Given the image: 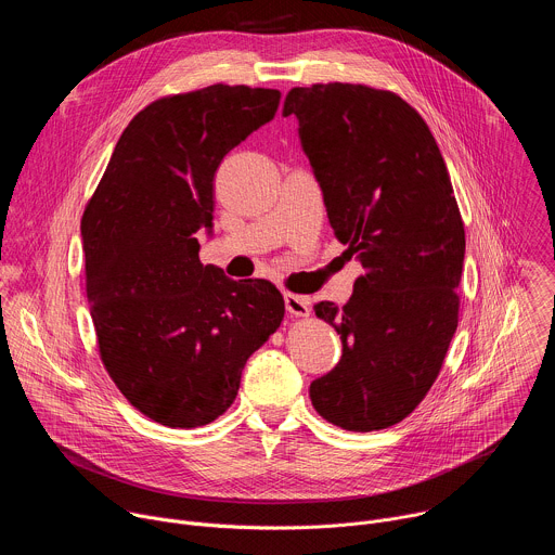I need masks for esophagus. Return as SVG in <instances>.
Wrapping results in <instances>:
<instances>
[{
  "label": "esophagus",
  "instance_id": "obj_1",
  "mask_svg": "<svg viewBox=\"0 0 555 555\" xmlns=\"http://www.w3.org/2000/svg\"><path fill=\"white\" fill-rule=\"evenodd\" d=\"M285 309L289 315H296V319H305L311 311V302L307 296L298 294H285Z\"/></svg>",
  "mask_w": 555,
  "mask_h": 555
}]
</instances>
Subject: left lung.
I'll return each mask as SVG.
<instances>
[{
  "label": "left lung",
  "instance_id": "8db88e82",
  "mask_svg": "<svg viewBox=\"0 0 555 555\" xmlns=\"http://www.w3.org/2000/svg\"><path fill=\"white\" fill-rule=\"evenodd\" d=\"M289 114L336 240L364 268L347 305H313L343 358L309 398L334 426L382 430L420 406L456 332L463 219L441 151L402 96L315 83L289 90Z\"/></svg>",
  "mask_w": 555,
  "mask_h": 555
}]
</instances>
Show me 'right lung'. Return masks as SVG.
I'll return each mask as SVG.
<instances>
[{
  "instance_id": "add662e5",
  "label": "right lung",
  "mask_w": 555,
  "mask_h": 555,
  "mask_svg": "<svg viewBox=\"0 0 555 555\" xmlns=\"http://www.w3.org/2000/svg\"><path fill=\"white\" fill-rule=\"evenodd\" d=\"M281 92L208 86L153 101L122 131L83 219L86 287L101 360L127 402L169 428L223 415L248 358L281 327L263 279L199 261L223 155L279 109Z\"/></svg>"
}]
</instances>
